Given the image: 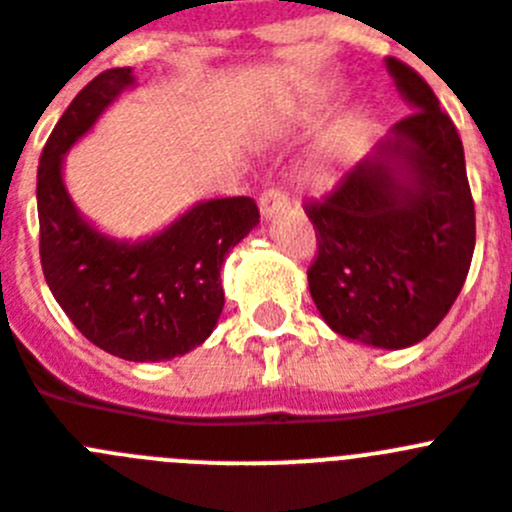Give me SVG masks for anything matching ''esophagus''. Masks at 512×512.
<instances>
[{
    "label": "esophagus",
    "mask_w": 512,
    "mask_h": 512,
    "mask_svg": "<svg viewBox=\"0 0 512 512\" xmlns=\"http://www.w3.org/2000/svg\"><path fill=\"white\" fill-rule=\"evenodd\" d=\"M283 206H288V193L280 186H267L260 193V211L265 216H273L275 211H280Z\"/></svg>",
    "instance_id": "1"
}]
</instances>
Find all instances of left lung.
Instances as JSON below:
<instances>
[{
	"label": "left lung",
	"mask_w": 512,
	"mask_h": 512,
	"mask_svg": "<svg viewBox=\"0 0 512 512\" xmlns=\"http://www.w3.org/2000/svg\"><path fill=\"white\" fill-rule=\"evenodd\" d=\"M388 71L416 112L303 211L316 232L308 288L326 324L403 349L457 301L472 265L474 201L462 137L431 86L398 58Z\"/></svg>",
	"instance_id": "left-lung-1"
}]
</instances>
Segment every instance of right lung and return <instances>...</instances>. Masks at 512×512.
I'll list each match as a JSON object with an SVG mask.
<instances>
[{"mask_svg":"<svg viewBox=\"0 0 512 512\" xmlns=\"http://www.w3.org/2000/svg\"><path fill=\"white\" fill-rule=\"evenodd\" d=\"M132 84V68L99 73L50 132L38 168L40 265L89 342L130 362H160L191 352L214 331L224 308V257L260 222V209L250 196L204 201L137 245L89 227L63 186V153Z\"/></svg>","mask_w":512,"mask_h":512,"instance_id":"add662e5","label":"right lung"}]
</instances>
